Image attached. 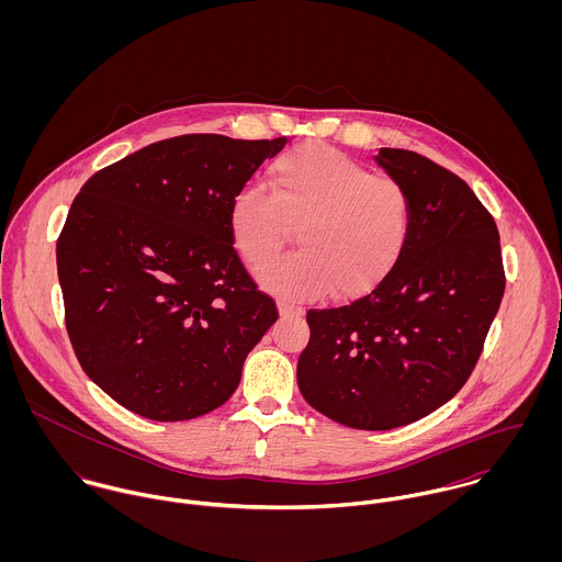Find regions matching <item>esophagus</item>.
Returning a JSON list of instances; mask_svg holds the SVG:
<instances>
[{"label":"esophagus","mask_w":562,"mask_h":562,"mask_svg":"<svg viewBox=\"0 0 562 562\" xmlns=\"http://www.w3.org/2000/svg\"><path fill=\"white\" fill-rule=\"evenodd\" d=\"M279 314H281V318H296V316H303V310L296 305H290L285 301H279Z\"/></svg>","instance_id":"esophagus-1"}]
</instances>
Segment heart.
I'll return each mask as SVG.
<instances>
[{
  "instance_id": "1",
  "label": "heart",
  "mask_w": 562,
  "mask_h": 562,
  "mask_svg": "<svg viewBox=\"0 0 562 562\" xmlns=\"http://www.w3.org/2000/svg\"><path fill=\"white\" fill-rule=\"evenodd\" d=\"M413 203L404 183L326 145H307L272 164L270 190L240 188L229 232L244 263L257 268L299 226L302 248L257 270L259 285L288 303L374 290L401 261Z\"/></svg>"
}]
</instances>
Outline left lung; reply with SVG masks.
I'll return each instance as SVG.
<instances>
[{"label": "left lung", "mask_w": 562, "mask_h": 562, "mask_svg": "<svg viewBox=\"0 0 562 562\" xmlns=\"http://www.w3.org/2000/svg\"><path fill=\"white\" fill-rule=\"evenodd\" d=\"M376 161L404 183L411 236L396 268L350 305L310 310L303 398L337 424L390 430L450 401L474 372L504 296L493 216L472 188L415 151Z\"/></svg>", "instance_id": "left-lung-1"}]
</instances>
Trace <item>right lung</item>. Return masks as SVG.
<instances>
[{
    "label": "right lung",
    "mask_w": 562,
    "mask_h": 562,
    "mask_svg": "<svg viewBox=\"0 0 562 562\" xmlns=\"http://www.w3.org/2000/svg\"><path fill=\"white\" fill-rule=\"evenodd\" d=\"M290 138L186 134L94 172L56 244L69 339L112 401L156 419L232 398L279 318L229 232V203Z\"/></svg>",
    "instance_id": "add662e5"
}]
</instances>
